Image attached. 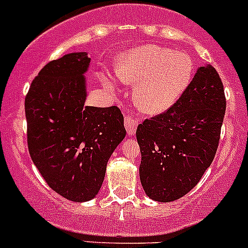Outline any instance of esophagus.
I'll return each mask as SVG.
<instances>
[{"mask_svg":"<svg viewBox=\"0 0 248 248\" xmlns=\"http://www.w3.org/2000/svg\"><path fill=\"white\" fill-rule=\"evenodd\" d=\"M138 124H139V120L136 119V117H132L129 116V115H127V116L124 117V127H126L127 133L131 134V136H133V134L136 133Z\"/></svg>","mask_w":248,"mask_h":248,"instance_id":"1","label":"esophagus"}]
</instances>
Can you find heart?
Listing matches in <instances>:
<instances>
[{
  "instance_id": "b5f03b06",
  "label": "heart",
  "mask_w": 248,
  "mask_h": 248,
  "mask_svg": "<svg viewBox=\"0 0 248 248\" xmlns=\"http://www.w3.org/2000/svg\"><path fill=\"white\" fill-rule=\"evenodd\" d=\"M193 62L185 52L169 47L145 46L124 54L116 63V74L134 85L133 99L146 114L167 111L188 89L193 78ZM106 85L114 87L111 80Z\"/></svg>"
}]
</instances>
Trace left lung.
Instances as JSON below:
<instances>
[{
    "label": "left lung",
    "instance_id": "obj_1",
    "mask_svg": "<svg viewBox=\"0 0 248 248\" xmlns=\"http://www.w3.org/2000/svg\"><path fill=\"white\" fill-rule=\"evenodd\" d=\"M226 103L221 78L206 64L170 109L139 124V176L149 198L174 202L198 184L216 155Z\"/></svg>",
    "mask_w": 248,
    "mask_h": 248
}]
</instances>
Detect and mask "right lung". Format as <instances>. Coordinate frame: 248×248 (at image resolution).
Returning <instances> with one entry per match:
<instances>
[{
    "label": "right lung",
    "instance_id": "obj_1",
    "mask_svg": "<svg viewBox=\"0 0 248 248\" xmlns=\"http://www.w3.org/2000/svg\"><path fill=\"white\" fill-rule=\"evenodd\" d=\"M86 52L49 62L25 98L29 152L50 188L72 202L91 201L110 156L126 136L117 107H85Z\"/></svg>",
    "mask_w": 248,
    "mask_h": 248
}]
</instances>
